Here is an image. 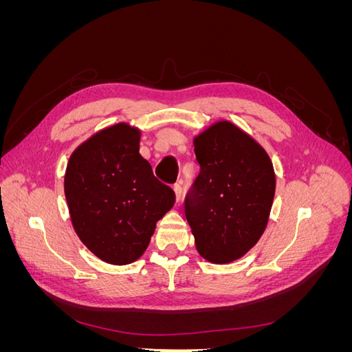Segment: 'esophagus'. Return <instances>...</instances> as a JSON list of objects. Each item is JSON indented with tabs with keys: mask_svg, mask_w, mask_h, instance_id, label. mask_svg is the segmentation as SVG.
<instances>
[{
	"mask_svg": "<svg viewBox=\"0 0 352 352\" xmlns=\"http://www.w3.org/2000/svg\"><path fill=\"white\" fill-rule=\"evenodd\" d=\"M173 190H175L176 199L180 201V198H182V186H180V184H176V185L173 186Z\"/></svg>",
	"mask_w": 352,
	"mask_h": 352,
	"instance_id": "esophagus-1",
	"label": "esophagus"
}]
</instances>
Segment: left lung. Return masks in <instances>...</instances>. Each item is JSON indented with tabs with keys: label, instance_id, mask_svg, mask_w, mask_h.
<instances>
[{
	"label": "left lung",
	"instance_id": "obj_1",
	"mask_svg": "<svg viewBox=\"0 0 352 352\" xmlns=\"http://www.w3.org/2000/svg\"><path fill=\"white\" fill-rule=\"evenodd\" d=\"M199 175L185 198L198 252L217 264L247 254L267 226L276 177L263 146L230 122L194 140Z\"/></svg>",
	"mask_w": 352,
	"mask_h": 352
}]
</instances>
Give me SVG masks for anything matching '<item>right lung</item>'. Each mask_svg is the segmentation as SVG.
<instances>
[{
	"mask_svg": "<svg viewBox=\"0 0 352 352\" xmlns=\"http://www.w3.org/2000/svg\"><path fill=\"white\" fill-rule=\"evenodd\" d=\"M140 140L135 127L114 124L76 148L66 168L74 230L89 251L116 265L141 257L176 198L140 154Z\"/></svg>",
	"mask_w": 352,
	"mask_h": 352,
	"instance_id": "obj_1",
	"label": "right lung"
}]
</instances>
